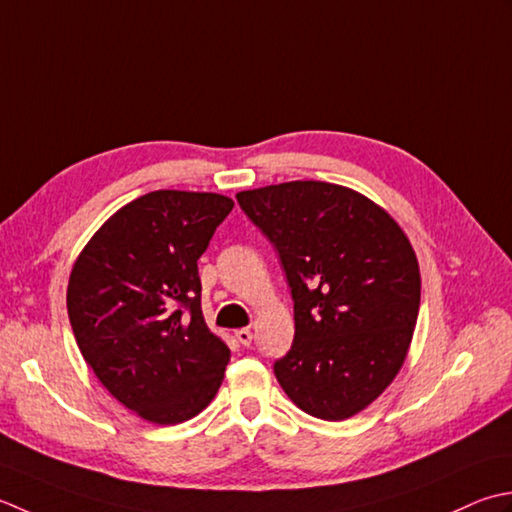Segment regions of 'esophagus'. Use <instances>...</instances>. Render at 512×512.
Segmentation results:
<instances>
[{
	"label": "esophagus",
	"instance_id": "1",
	"mask_svg": "<svg viewBox=\"0 0 512 512\" xmlns=\"http://www.w3.org/2000/svg\"><path fill=\"white\" fill-rule=\"evenodd\" d=\"M252 338H254L252 329H247V327H243V329H236V340L241 342L243 347H249V344H252Z\"/></svg>",
	"mask_w": 512,
	"mask_h": 512
}]
</instances>
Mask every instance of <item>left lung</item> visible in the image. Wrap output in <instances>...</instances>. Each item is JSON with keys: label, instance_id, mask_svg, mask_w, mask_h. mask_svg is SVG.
Listing matches in <instances>:
<instances>
[{"label": "left lung", "instance_id": "obj_1", "mask_svg": "<svg viewBox=\"0 0 512 512\" xmlns=\"http://www.w3.org/2000/svg\"><path fill=\"white\" fill-rule=\"evenodd\" d=\"M236 198L276 245L294 298V344L274 364L280 387L320 420L364 411L409 356L422 287L409 236L336 183L289 181Z\"/></svg>", "mask_w": 512, "mask_h": 512}]
</instances>
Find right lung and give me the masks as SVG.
Returning a JSON list of instances; mask_svg holds the SVG:
<instances>
[{"label":"right lung","mask_w":512,"mask_h":512,"mask_svg":"<svg viewBox=\"0 0 512 512\" xmlns=\"http://www.w3.org/2000/svg\"><path fill=\"white\" fill-rule=\"evenodd\" d=\"M232 207L214 192L143 194L72 265L66 302L83 360L152 424L192 420L221 389L229 347L205 325L196 260Z\"/></svg>","instance_id":"1"}]
</instances>
